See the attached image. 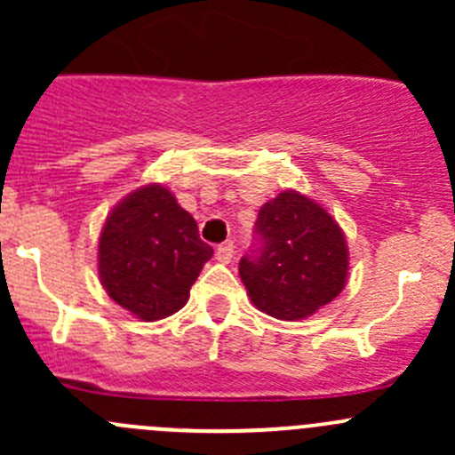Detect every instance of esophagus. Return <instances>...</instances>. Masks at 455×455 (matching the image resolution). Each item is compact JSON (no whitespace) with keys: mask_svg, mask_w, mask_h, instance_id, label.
I'll return each mask as SVG.
<instances>
[{"mask_svg":"<svg viewBox=\"0 0 455 455\" xmlns=\"http://www.w3.org/2000/svg\"><path fill=\"white\" fill-rule=\"evenodd\" d=\"M233 253H235V251H233L231 242H224V244H220L218 249H215V259L222 261V264H228V261L233 259Z\"/></svg>","mask_w":455,"mask_h":455,"instance_id":"obj_1","label":"esophagus"}]
</instances>
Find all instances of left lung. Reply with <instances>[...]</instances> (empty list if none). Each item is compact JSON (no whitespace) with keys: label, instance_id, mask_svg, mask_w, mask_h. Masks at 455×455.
Returning a JSON list of instances; mask_svg holds the SVG:
<instances>
[{"label":"left lung","instance_id":"obj_1","mask_svg":"<svg viewBox=\"0 0 455 455\" xmlns=\"http://www.w3.org/2000/svg\"><path fill=\"white\" fill-rule=\"evenodd\" d=\"M255 235L257 246L240 261V277L261 313L306 319L346 286V235L315 200L282 191L259 209Z\"/></svg>","mask_w":455,"mask_h":455}]
</instances>
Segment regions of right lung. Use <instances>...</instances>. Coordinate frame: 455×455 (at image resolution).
<instances>
[{"instance_id":"obj_1","label":"right lung","mask_w":455,"mask_h":455,"mask_svg":"<svg viewBox=\"0 0 455 455\" xmlns=\"http://www.w3.org/2000/svg\"><path fill=\"white\" fill-rule=\"evenodd\" d=\"M213 249L196 220L163 185L118 202L99 240V277L108 295L142 321L178 313Z\"/></svg>"}]
</instances>
